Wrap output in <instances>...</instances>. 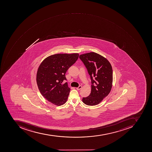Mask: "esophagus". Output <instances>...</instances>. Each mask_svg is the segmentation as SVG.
Instances as JSON below:
<instances>
[{"instance_id": "obj_1", "label": "esophagus", "mask_w": 152, "mask_h": 152, "mask_svg": "<svg viewBox=\"0 0 152 152\" xmlns=\"http://www.w3.org/2000/svg\"><path fill=\"white\" fill-rule=\"evenodd\" d=\"M82 88V86H79V87H77L76 89L77 90H80Z\"/></svg>"}]
</instances>
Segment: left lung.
Segmentation results:
<instances>
[{
	"label": "left lung",
	"instance_id": "1",
	"mask_svg": "<svg viewBox=\"0 0 152 152\" xmlns=\"http://www.w3.org/2000/svg\"><path fill=\"white\" fill-rule=\"evenodd\" d=\"M79 58L87 68L91 82V94L83 97L82 101L88 105L98 104L108 95L112 88L111 64L105 58L94 52L81 55Z\"/></svg>",
	"mask_w": 152,
	"mask_h": 152
}]
</instances>
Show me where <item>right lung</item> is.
<instances>
[{"label": "right lung", "mask_w": 152, "mask_h": 152, "mask_svg": "<svg viewBox=\"0 0 152 152\" xmlns=\"http://www.w3.org/2000/svg\"><path fill=\"white\" fill-rule=\"evenodd\" d=\"M77 53H58L48 57L38 69L37 82L38 87L48 101L53 104H64L68 99L70 88L68 87L65 74L79 58Z\"/></svg>", "instance_id": "1"}]
</instances>
